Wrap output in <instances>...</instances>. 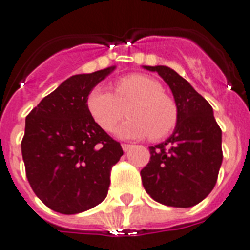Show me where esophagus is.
Listing matches in <instances>:
<instances>
[{
    "instance_id": "1",
    "label": "esophagus",
    "mask_w": 250,
    "mask_h": 250,
    "mask_svg": "<svg viewBox=\"0 0 250 250\" xmlns=\"http://www.w3.org/2000/svg\"><path fill=\"white\" fill-rule=\"evenodd\" d=\"M122 148H123V151H125V152H127V151H129L132 148V145L122 144Z\"/></svg>"
}]
</instances>
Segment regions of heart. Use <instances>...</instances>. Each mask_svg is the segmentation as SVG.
<instances>
[{
  "label": "heart",
  "instance_id": "heart-1",
  "mask_svg": "<svg viewBox=\"0 0 250 250\" xmlns=\"http://www.w3.org/2000/svg\"><path fill=\"white\" fill-rule=\"evenodd\" d=\"M86 106L104 131L114 129L127 108L129 119L115 131V135L125 140L148 135L152 140H160L173 131L178 122L177 104L163 93L160 83L145 75L122 77L115 83L114 94L95 87L87 95Z\"/></svg>",
  "mask_w": 250,
  "mask_h": 250
}]
</instances>
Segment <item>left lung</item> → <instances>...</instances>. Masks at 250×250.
<instances>
[{
  "label": "left lung",
  "instance_id": "1",
  "mask_svg": "<svg viewBox=\"0 0 250 250\" xmlns=\"http://www.w3.org/2000/svg\"><path fill=\"white\" fill-rule=\"evenodd\" d=\"M157 72L173 93L178 122L170 137L150 146V161L141 170L145 190L156 202L192 207L208 196L222 163V132L213 109L170 67L142 66Z\"/></svg>",
  "mask_w": 250,
  "mask_h": 250
}]
</instances>
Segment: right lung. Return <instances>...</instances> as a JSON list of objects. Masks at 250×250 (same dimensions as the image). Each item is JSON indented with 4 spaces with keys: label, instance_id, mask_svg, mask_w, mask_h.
Instances as JSON below:
<instances>
[{
    "label": "right lung",
    "instance_id": "add662e5",
    "mask_svg": "<svg viewBox=\"0 0 250 250\" xmlns=\"http://www.w3.org/2000/svg\"><path fill=\"white\" fill-rule=\"evenodd\" d=\"M114 70L73 75L25 119L21 152L26 178L38 198L56 212H83L108 194L110 169L123 150L96 125L86 99Z\"/></svg>",
    "mask_w": 250,
    "mask_h": 250
}]
</instances>
